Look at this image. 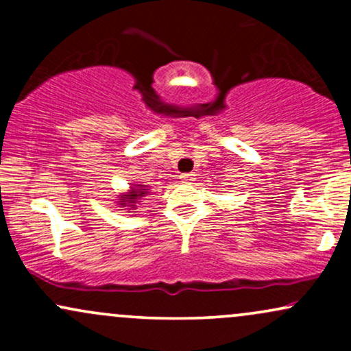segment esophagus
Listing matches in <instances>:
<instances>
[{
	"label": "esophagus",
	"instance_id": "obj_1",
	"mask_svg": "<svg viewBox=\"0 0 351 351\" xmlns=\"http://www.w3.org/2000/svg\"><path fill=\"white\" fill-rule=\"evenodd\" d=\"M180 178L183 183H193V181H195V175H191V173H183Z\"/></svg>",
	"mask_w": 351,
	"mask_h": 351
}]
</instances>
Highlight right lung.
I'll return each instance as SVG.
<instances>
[{"label":"right lung","mask_w":351,"mask_h":351,"mask_svg":"<svg viewBox=\"0 0 351 351\" xmlns=\"http://www.w3.org/2000/svg\"><path fill=\"white\" fill-rule=\"evenodd\" d=\"M145 195H148V189L145 184H134L127 195H120L119 204H122V206L135 208V204L138 203V199H142Z\"/></svg>","instance_id":"obj_1"}]
</instances>
